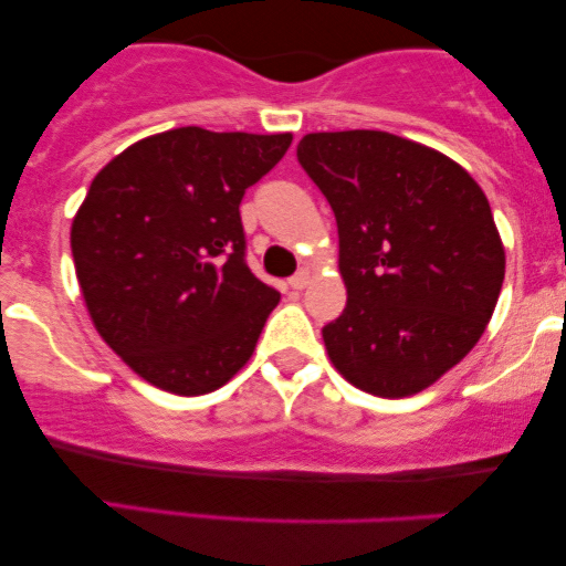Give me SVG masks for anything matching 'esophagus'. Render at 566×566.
I'll list each match as a JSON object with an SVG mask.
<instances>
[{"mask_svg": "<svg viewBox=\"0 0 566 566\" xmlns=\"http://www.w3.org/2000/svg\"><path fill=\"white\" fill-rule=\"evenodd\" d=\"M305 284H308V271H297V274L290 279V287L292 290H303Z\"/></svg>", "mask_w": 566, "mask_h": 566, "instance_id": "esophagus-1", "label": "esophagus"}]
</instances>
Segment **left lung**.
I'll list each match as a JSON object with an SVG mask.
<instances>
[{
  "mask_svg": "<svg viewBox=\"0 0 566 566\" xmlns=\"http://www.w3.org/2000/svg\"><path fill=\"white\" fill-rule=\"evenodd\" d=\"M297 161L327 197L348 303L322 329L350 386L405 399L484 335L505 276L490 201L458 161L380 129L311 133Z\"/></svg>",
  "mask_w": 566,
  "mask_h": 566,
  "instance_id": "1",
  "label": "left lung"
}]
</instances>
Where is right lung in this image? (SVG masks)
Here are the masks:
<instances>
[{
    "mask_svg": "<svg viewBox=\"0 0 566 566\" xmlns=\"http://www.w3.org/2000/svg\"><path fill=\"white\" fill-rule=\"evenodd\" d=\"M292 135L178 127L95 175L71 255L95 329L151 386L201 396L250 361L279 292L244 261L239 205Z\"/></svg>",
    "mask_w": 566,
    "mask_h": 566,
    "instance_id": "right-lung-1",
    "label": "right lung"
}]
</instances>
